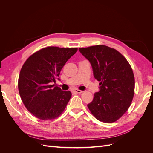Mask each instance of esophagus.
<instances>
[{"label":"esophagus","mask_w":153,"mask_h":153,"mask_svg":"<svg viewBox=\"0 0 153 153\" xmlns=\"http://www.w3.org/2000/svg\"><path fill=\"white\" fill-rule=\"evenodd\" d=\"M74 92H76V93H77V94H81L83 92L82 91L79 90V89H75V90H74Z\"/></svg>","instance_id":"1"}]
</instances>
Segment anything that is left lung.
<instances>
[{
  "mask_svg": "<svg viewBox=\"0 0 153 153\" xmlns=\"http://www.w3.org/2000/svg\"><path fill=\"white\" fill-rule=\"evenodd\" d=\"M78 50L89 60L94 78L100 82V90L88 108L100 121L115 122L128 110L134 96L135 77L130 64L117 50L105 45Z\"/></svg>",
  "mask_w": 153,
  "mask_h": 153,
  "instance_id": "1",
  "label": "left lung"
}]
</instances>
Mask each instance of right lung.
Listing matches in <instances>:
<instances>
[{"label":"right lung","mask_w":153,"mask_h":153,"mask_svg":"<svg viewBox=\"0 0 153 153\" xmlns=\"http://www.w3.org/2000/svg\"><path fill=\"white\" fill-rule=\"evenodd\" d=\"M77 48L48 47L26 60L18 78V91L26 108L39 119L57 118L65 110L71 92L55 86L64 64Z\"/></svg>","instance_id":"obj_1"}]
</instances>
